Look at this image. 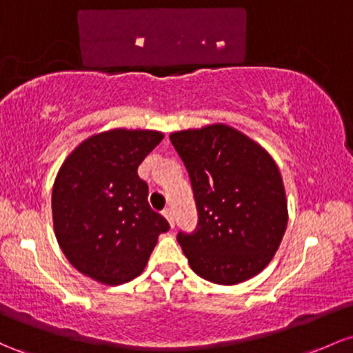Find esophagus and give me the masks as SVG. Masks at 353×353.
Returning <instances> with one entry per match:
<instances>
[{
    "label": "esophagus",
    "instance_id": "obj_1",
    "mask_svg": "<svg viewBox=\"0 0 353 353\" xmlns=\"http://www.w3.org/2000/svg\"><path fill=\"white\" fill-rule=\"evenodd\" d=\"M162 214H164V218L169 221V224H170V228H174V214H172V209H164V211H162Z\"/></svg>",
    "mask_w": 353,
    "mask_h": 353
}]
</instances>
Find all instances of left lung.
Instances as JSON below:
<instances>
[{
	"mask_svg": "<svg viewBox=\"0 0 353 353\" xmlns=\"http://www.w3.org/2000/svg\"><path fill=\"white\" fill-rule=\"evenodd\" d=\"M170 142L188 169L196 201V230L177 233L192 271L218 285L258 274L276 253L288 223L274 161L223 123L174 132Z\"/></svg>",
	"mask_w": 353,
	"mask_h": 353,
	"instance_id": "1",
	"label": "left lung"
}]
</instances>
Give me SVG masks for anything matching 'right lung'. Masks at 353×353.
Here are the masks:
<instances>
[{"mask_svg": "<svg viewBox=\"0 0 353 353\" xmlns=\"http://www.w3.org/2000/svg\"><path fill=\"white\" fill-rule=\"evenodd\" d=\"M156 130L92 135L63 162L53 184V226L80 273L105 285L139 276L169 223L147 203L141 162L162 141Z\"/></svg>", "mask_w": 353, "mask_h": 353, "instance_id": "right-lung-1", "label": "right lung"}]
</instances>
